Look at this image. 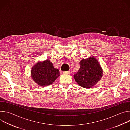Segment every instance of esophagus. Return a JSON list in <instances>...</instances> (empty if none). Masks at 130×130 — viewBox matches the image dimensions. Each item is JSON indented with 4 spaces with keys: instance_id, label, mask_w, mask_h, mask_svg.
Returning a JSON list of instances; mask_svg holds the SVG:
<instances>
[{
    "instance_id": "1",
    "label": "esophagus",
    "mask_w": 130,
    "mask_h": 130,
    "mask_svg": "<svg viewBox=\"0 0 130 130\" xmlns=\"http://www.w3.org/2000/svg\"><path fill=\"white\" fill-rule=\"evenodd\" d=\"M70 71H63V73L64 74H68V75H69V74L70 73Z\"/></svg>"
}]
</instances>
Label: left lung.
Here are the masks:
<instances>
[{"mask_svg": "<svg viewBox=\"0 0 130 130\" xmlns=\"http://www.w3.org/2000/svg\"><path fill=\"white\" fill-rule=\"evenodd\" d=\"M80 68L73 75L76 81L81 86L89 88L94 86L102 76V69L95 58L82 59Z\"/></svg>", "mask_w": 130, "mask_h": 130, "instance_id": "obj_1", "label": "left lung"}]
</instances>
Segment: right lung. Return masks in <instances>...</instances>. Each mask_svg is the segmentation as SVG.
Instances as JSON below:
<instances>
[{
  "label": "right lung",
  "mask_w": 130,
  "mask_h": 130,
  "mask_svg": "<svg viewBox=\"0 0 130 130\" xmlns=\"http://www.w3.org/2000/svg\"><path fill=\"white\" fill-rule=\"evenodd\" d=\"M31 72L33 80L42 86L51 84L60 75L59 69L55 68L49 60L37 63Z\"/></svg>",
  "instance_id": "1"
}]
</instances>
